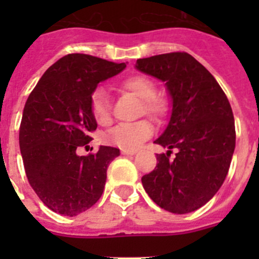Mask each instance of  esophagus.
<instances>
[{
	"label": "esophagus",
	"instance_id": "esophagus-1",
	"mask_svg": "<svg viewBox=\"0 0 259 259\" xmlns=\"http://www.w3.org/2000/svg\"><path fill=\"white\" fill-rule=\"evenodd\" d=\"M122 154H123V155H134V154H136V150L122 149Z\"/></svg>",
	"mask_w": 259,
	"mask_h": 259
}]
</instances>
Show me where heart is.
<instances>
[{
    "instance_id": "obj_1",
    "label": "heart",
    "mask_w": 259,
    "mask_h": 259,
    "mask_svg": "<svg viewBox=\"0 0 259 259\" xmlns=\"http://www.w3.org/2000/svg\"><path fill=\"white\" fill-rule=\"evenodd\" d=\"M122 89L140 98L143 104V113L152 118H161L166 114L167 105L163 100L155 97V85L149 77L144 75H134L122 81ZM91 111L96 122L100 124H107L110 122L109 97L104 88H97L91 97ZM154 132V128L146 120L120 124L111 130L109 135L110 143L115 144L122 149H136L145 140H148Z\"/></svg>"
}]
</instances>
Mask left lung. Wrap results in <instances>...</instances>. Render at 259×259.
<instances>
[{"mask_svg":"<svg viewBox=\"0 0 259 259\" xmlns=\"http://www.w3.org/2000/svg\"><path fill=\"white\" fill-rule=\"evenodd\" d=\"M139 71L163 81L171 115L154 141L167 153L141 183L158 206L174 214L200 209L219 191L235 152L232 109L221 85L188 53H167L137 59ZM171 149L178 153L169 159Z\"/></svg>","mask_w":259,"mask_h":259,"instance_id":"1","label":"left lung"}]
</instances>
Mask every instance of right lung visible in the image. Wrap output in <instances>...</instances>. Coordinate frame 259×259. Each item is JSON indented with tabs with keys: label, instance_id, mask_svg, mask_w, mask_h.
Instances as JSON below:
<instances>
[{
	"label": "right lung",
	"instance_id": "add662e5",
	"mask_svg": "<svg viewBox=\"0 0 259 259\" xmlns=\"http://www.w3.org/2000/svg\"><path fill=\"white\" fill-rule=\"evenodd\" d=\"M124 68L125 63L67 54L45 71L24 105L19 130L24 170L54 212L75 217L101 197L107 167L120 152L101 145L96 154L77 155L76 149L92 140L97 128L91 97L98 83Z\"/></svg>",
	"mask_w": 259,
	"mask_h": 259
}]
</instances>
